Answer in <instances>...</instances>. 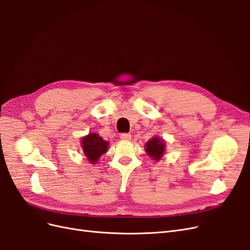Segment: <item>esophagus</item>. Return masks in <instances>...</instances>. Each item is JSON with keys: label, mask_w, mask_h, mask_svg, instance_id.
Listing matches in <instances>:
<instances>
[{"label": "esophagus", "mask_w": 250, "mask_h": 250, "mask_svg": "<svg viewBox=\"0 0 250 250\" xmlns=\"http://www.w3.org/2000/svg\"><path fill=\"white\" fill-rule=\"evenodd\" d=\"M120 139H123V140H130V139H131V134H127V133L120 134Z\"/></svg>", "instance_id": "34e87169"}]
</instances>
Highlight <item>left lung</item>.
<instances>
[{
    "instance_id": "obj_1",
    "label": "left lung",
    "mask_w": 250,
    "mask_h": 250,
    "mask_svg": "<svg viewBox=\"0 0 250 250\" xmlns=\"http://www.w3.org/2000/svg\"><path fill=\"white\" fill-rule=\"evenodd\" d=\"M146 151L147 155L151 157L152 160L159 161L163 157L165 151V142L163 139H160L158 137H154L150 140H148L146 144Z\"/></svg>"
}]
</instances>
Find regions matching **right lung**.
Instances as JSON below:
<instances>
[{"label": "right lung", "instance_id": "obj_1", "mask_svg": "<svg viewBox=\"0 0 250 250\" xmlns=\"http://www.w3.org/2000/svg\"><path fill=\"white\" fill-rule=\"evenodd\" d=\"M84 155L91 164L98 162L100 157L107 151L109 143L96 133H90L83 137L81 141Z\"/></svg>", "mask_w": 250, "mask_h": 250}]
</instances>
